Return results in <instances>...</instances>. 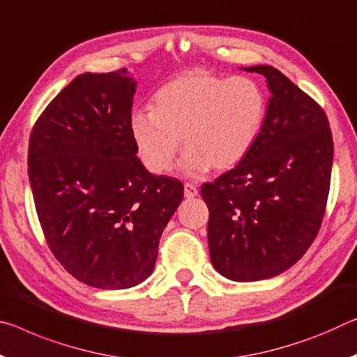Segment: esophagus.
<instances>
[{"label": "esophagus", "mask_w": 357, "mask_h": 357, "mask_svg": "<svg viewBox=\"0 0 357 357\" xmlns=\"http://www.w3.org/2000/svg\"><path fill=\"white\" fill-rule=\"evenodd\" d=\"M199 194V189H197V185H194L192 183H185L184 184V195L185 199H194Z\"/></svg>", "instance_id": "obj_1"}]
</instances>
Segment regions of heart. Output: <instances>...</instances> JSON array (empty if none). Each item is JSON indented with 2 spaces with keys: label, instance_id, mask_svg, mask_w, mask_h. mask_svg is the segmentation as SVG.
I'll return each mask as SVG.
<instances>
[{
  "label": "heart",
  "instance_id": "heart-1",
  "mask_svg": "<svg viewBox=\"0 0 357 357\" xmlns=\"http://www.w3.org/2000/svg\"><path fill=\"white\" fill-rule=\"evenodd\" d=\"M267 111L252 77L190 71L172 79L152 97V111L130 117V133L143 165L167 173L179 151L189 174L238 165L256 143Z\"/></svg>",
  "mask_w": 357,
  "mask_h": 357
}]
</instances>
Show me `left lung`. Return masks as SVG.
Wrapping results in <instances>:
<instances>
[{"label": "left lung", "mask_w": 357, "mask_h": 357, "mask_svg": "<svg viewBox=\"0 0 357 357\" xmlns=\"http://www.w3.org/2000/svg\"><path fill=\"white\" fill-rule=\"evenodd\" d=\"M256 143L235 168L202 185L211 262L234 281H259L292 267L321 229L331 189L333 139L319 103L273 66Z\"/></svg>", "instance_id": "1"}]
</instances>
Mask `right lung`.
<instances>
[{
    "label": "right lung",
    "instance_id": "add662e5",
    "mask_svg": "<svg viewBox=\"0 0 357 357\" xmlns=\"http://www.w3.org/2000/svg\"><path fill=\"white\" fill-rule=\"evenodd\" d=\"M127 70L84 73L38 117L28 178L44 238L68 273L98 289H127L154 270L158 241L184 185L137 157Z\"/></svg>",
    "mask_w": 357,
    "mask_h": 357
}]
</instances>
